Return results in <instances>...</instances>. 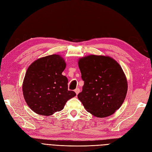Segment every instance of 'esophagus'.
I'll return each instance as SVG.
<instances>
[{
    "label": "esophagus",
    "mask_w": 152,
    "mask_h": 152,
    "mask_svg": "<svg viewBox=\"0 0 152 152\" xmlns=\"http://www.w3.org/2000/svg\"><path fill=\"white\" fill-rule=\"evenodd\" d=\"M75 91V92L76 93V94H77V95H78V93H79L80 92V89H79V88H76V89L74 91Z\"/></svg>",
    "instance_id": "obj_1"
}]
</instances>
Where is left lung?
Instances as JSON below:
<instances>
[{
    "label": "left lung",
    "instance_id": "8db88e82",
    "mask_svg": "<svg viewBox=\"0 0 152 152\" xmlns=\"http://www.w3.org/2000/svg\"><path fill=\"white\" fill-rule=\"evenodd\" d=\"M84 81L78 98L86 111L97 118L113 114L123 104L128 91L126 75L109 56L91 55L78 61Z\"/></svg>",
    "mask_w": 152,
    "mask_h": 152
}]
</instances>
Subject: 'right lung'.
Listing matches in <instances>:
<instances>
[{"label": "right lung", "mask_w": 152, "mask_h": 152, "mask_svg": "<svg viewBox=\"0 0 152 152\" xmlns=\"http://www.w3.org/2000/svg\"><path fill=\"white\" fill-rule=\"evenodd\" d=\"M66 63L53 54L35 60L28 68L23 83L24 98L33 111L51 116L64 109L68 100L76 96L68 91V78L61 74Z\"/></svg>", "instance_id": "obj_1"}]
</instances>
